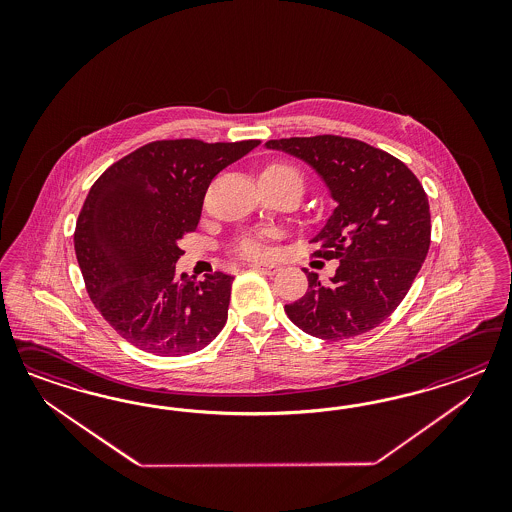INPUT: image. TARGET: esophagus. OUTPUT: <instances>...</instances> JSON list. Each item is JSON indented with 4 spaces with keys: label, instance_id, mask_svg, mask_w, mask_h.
Returning a JSON list of instances; mask_svg holds the SVG:
<instances>
[{
    "label": "esophagus",
    "instance_id": "1",
    "mask_svg": "<svg viewBox=\"0 0 512 512\" xmlns=\"http://www.w3.org/2000/svg\"><path fill=\"white\" fill-rule=\"evenodd\" d=\"M249 266H251V268H255V270H261V272L268 274V276L276 274V272L279 270L278 264L274 263H251Z\"/></svg>",
    "mask_w": 512,
    "mask_h": 512
}]
</instances>
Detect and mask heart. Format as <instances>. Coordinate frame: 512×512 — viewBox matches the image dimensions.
Listing matches in <instances>:
<instances>
[{
  "mask_svg": "<svg viewBox=\"0 0 512 512\" xmlns=\"http://www.w3.org/2000/svg\"><path fill=\"white\" fill-rule=\"evenodd\" d=\"M263 176L266 178H274V180H296L302 184V176L296 171L295 167L285 165V163H272L264 169ZM240 251L248 257H257L263 253V244L259 240V236H246L240 242Z\"/></svg>",
  "mask_w": 512,
  "mask_h": 512,
  "instance_id": "heart-1",
  "label": "heart"
}]
</instances>
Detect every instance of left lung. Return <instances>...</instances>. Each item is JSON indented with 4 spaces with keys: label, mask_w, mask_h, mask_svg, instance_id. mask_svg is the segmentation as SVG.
Returning <instances> with one entry per match:
<instances>
[{
    "label": "left lung",
    "mask_w": 512,
    "mask_h": 512,
    "mask_svg": "<svg viewBox=\"0 0 512 512\" xmlns=\"http://www.w3.org/2000/svg\"><path fill=\"white\" fill-rule=\"evenodd\" d=\"M321 176L338 206L311 238L317 257L338 259L328 283L308 272V291L285 306L300 330L321 340L355 338L400 306L430 248V204L400 159L336 135L268 140Z\"/></svg>",
    "instance_id": "obj_1"
}]
</instances>
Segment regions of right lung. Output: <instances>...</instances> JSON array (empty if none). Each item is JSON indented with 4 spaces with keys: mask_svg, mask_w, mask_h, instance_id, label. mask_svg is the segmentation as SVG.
I'll return each mask as SVG.
<instances>
[{
    "mask_svg": "<svg viewBox=\"0 0 512 512\" xmlns=\"http://www.w3.org/2000/svg\"><path fill=\"white\" fill-rule=\"evenodd\" d=\"M259 144L155 140L93 184L75 229L78 266L95 308L131 345L182 357L227 323L233 276H180L178 242L197 229L210 182Z\"/></svg>",
    "mask_w": 512,
    "mask_h": 512,
    "instance_id": "obj_1",
    "label": "right lung"
}]
</instances>
